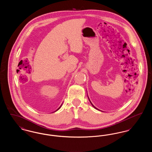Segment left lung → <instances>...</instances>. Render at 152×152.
I'll use <instances>...</instances> for the list:
<instances>
[{
  "instance_id": "obj_1",
  "label": "left lung",
  "mask_w": 152,
  "mask_h": 152,
  "mask_svg": "<svg viewBox=\"0 0 152 152\" xmlns=\"http://www.w3.org/2000/svg\"><path fill=\"white\" fill-rule=\"evenodd\" d=\"M88 99H89V101H90V102H91V104H92V106H93V107H94V108L96 109H97V110H99V109H98L96 108V107H94V105H93V104H92V102H91V101H90V100H89V97H88Z\"/></svg>"
}]
</instances>
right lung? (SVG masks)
<instances>
[{
	"instance_id": "add662e5",
	"label": "right lung",
	"mask_w": 152,
	"mask_h": 152,
	"mask_svg": "<svg viewBox=\"0 0 152 152\" xmlns=\"http://www.w3.org/2000/svg\"><path fill=\"white\" fill-rule=\"evenodd\" d=\"M62 104H61V106H60V107H59V108H58V109H57V110H56V111H57V110H58V109H59L60 108V107H61V105H62ZM56 111H55V112H56Z\"/></svg>"
}]
</instances>
